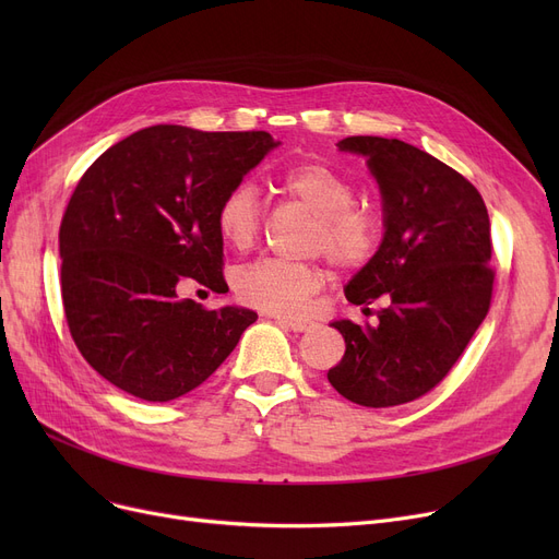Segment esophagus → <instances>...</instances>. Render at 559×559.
<instances>
[{
  "mask_svg": "<svg viewBox=\"0 0 559 559\" xmlns=\"http://www.w3.org/2000/svg\"><path fill=\"white\" fill-rule=\"evenodd\" d=\"M270 317L276 319L278 324H283L285 329L295 331V333H306L314 326V321H310V319H299V317H289V314H270Z\"/></svg>",
  "mask_w": 559,
  "mask_h": 559,
  "instance_id": "34e87169",
  "label": "esophagus"
}]
</instances>
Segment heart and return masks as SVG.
I'll list each match as a JSON object with an SVG mask.
<instances>
[{
  "instance_id": "1",
  "label": "heart",
  "mask_w": 559,
  "mask_h": 559,
  "mask_svg": "<svg viewBox=\"0 0 559 559\" xmlns=\"http://www.w3.org/2000/svg\"><path fill=\"white\" fill-rule=\"evenodd\" d=\"M272 188L317 217L312 247L326 251L340 267H362L383 240V222L369 205L356 203V186L340 169L310 160L276 174ZM215 226L226 247L247 251L262 226V209L251 183H235L217 203ZM319 264L260 258L233 272V289L245 304L267 312L299 314L324 285Z\"/></svg>"
}]
</instances>
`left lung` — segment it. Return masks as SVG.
<instances>
[{"instance_id": "1", "label": "left lung", "mask_w": 559, "mask_h": 559, "mask_svg": "<svg viewBox=\"0 0 559 559\" xmlns=\"http://www.w3.org/2000/svg\"><path fill=\"white\" fill-rule=\"evenodd\" d=\"M383 194L385 235L348 281L350 304L383 301L373 326L333 321L344 358L329 383L365 407L409 403L444 380L489 312L493 270L480 192L453 167L403 140L350 135Z\"/></svg>"}]
</instances>
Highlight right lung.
I'll list each match as a JSON object with an SVG mask.
<instances>
[{"mask_svg": "<svg viewBox=\"0 0 559 559\" xmlns=\"http://www.w3.org/2000/svg\"><path fill=\"white\" fill-rule=\"evenodd\" d=\"M276 144L267 131L156 124L85 169L58 233L61 295L76 348L108 383L142 401L179 399L258 319L205 310L179 289L192 278L228 292L217 203Z\"/></svg>", "mask_w": 559, "mask_h": 559, "instance_id": "1", "label": "right lung"}]
</instances>
